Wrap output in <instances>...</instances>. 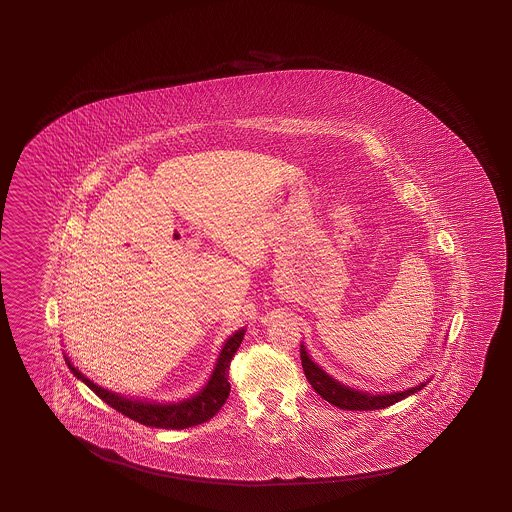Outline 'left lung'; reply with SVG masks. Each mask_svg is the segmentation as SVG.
Here are the masks:
<instances>
[{"label":"left lung","mask_w":512,"mask_h":512,"mask_svg":"<svg viewBox=\"0 0 512 512\" xmlns=\"http://www.w3.org/2000/svg\"><path fill=\"white\" fill-rule=\"evenodd\" d=\"M300 359H302V368H304L305 379L313 386L322 399H326L327 403L337 406L340 410H382L386 406L399 403L406 399L408 395L421 390L425 384L415 386L412 390L399 393H384V395H371V393L357 392L351 390L348 386L340 384V382L331 379L326 371L320 370L313 360L309 359L304 346H300Z\"/></svg>","instance_id":"left-lung-1"}]
</instances>
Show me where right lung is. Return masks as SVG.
I'll return each mask as SVG.
<instances>
[{
    "mask_svg": "<svg viewBox=\"0 0 512 512\" xmlns=\"http://www.w3.org/2000/svg\"><path fill=\"white\" fill-rule=\"evenodd\" d=\"M243 335H245V329L236 331L227 340L225 348H223L221 355H219L216 370L212 373L207 386L203 388V392L197 393L192 399L183 401V403H142V401L126 399L122 395L108 392V390L100 388L97 384H93L67 360V357L66 362L77 379L87 384L104 403L109 404L111 408H115L119 414L126 415V417L133 419V421L141 423V425L153 426V428L183 430V428H188V426L201 425V423H205L208 419H212L221 410V406L225 404V401L229 399L230 360H232V357L236 355V351L240 348Z\"/></svg>",
    "mask_w": 512,
    "mask_h": 512,
    "instance_id": "obj_1",
    "label": "right lung"
}]
</instances>
